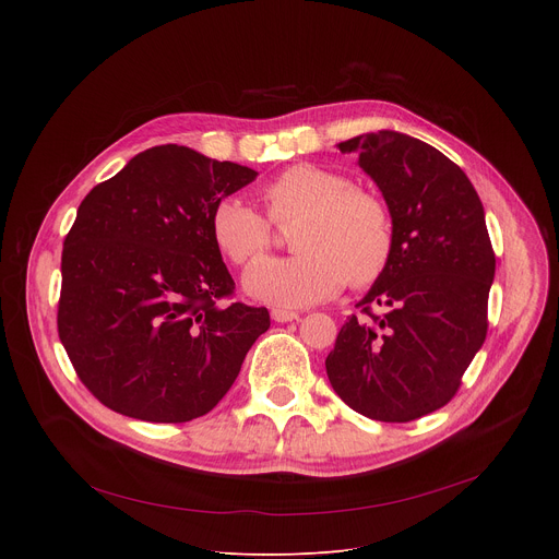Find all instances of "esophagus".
Here are the masks:
<instances>
[{"label":"esophagus","mask_w":559,"mask_h":559,"mask_svg":"<svg viewBox=\"0 0 559 559\" xmlns=\"http://www.w3.org/2000/svg\"><path fill=\"white\" fill-rule=\"evenodd\" d=\"M272 318L276 323H289V321H294V318H298V313L296 311H289V309H272Z\"/></svg>","instance_id":"esophagus-1"}]
</instances>
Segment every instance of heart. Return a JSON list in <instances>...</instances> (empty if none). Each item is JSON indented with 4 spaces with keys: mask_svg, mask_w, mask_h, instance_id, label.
Listing matches in <instances>:
<instances>
[{
    "mask_svg": "<svg viewBox=\"0 0 559 559\" xmlns=\"http://www.w3.org/2000/svg\"><path fill=\"white\" fill-rule=\"evenodd\" d=\"M259 194L273 222L295 221L290 247L297 252L246 274L243 287L252 298L305 307L336 296L345 283L365 289L386 272L393 223L384 201L371 190L349 186L347 177L330 168L296 164L263 183ZM269 222L243 201L223 199L212 212L210 229L218 252L248 267L271 247Z\"/></svg>",
    "mask_w": 559,
    "mask_h": 559,
    "instance_id": "1",
    "label": "heart"
}]
</instances>
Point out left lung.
Listing matches in <instances>:
<instances>
[{"label": "left lung", "instance_id": "obj_1", "mask_svg": "<svg viewBox=\"0 0 559 559\" xmlns=\"http://www.w3.org/2000/svg\"><path fill=\"white\" fill-rule=\"evenodd\" d=\"M338 147L380 188L393 254L356 305L360 316L341 328L328 376L354 412L412 423L451 401L487 338L496 254L485 207L451 158L420 139L380 130Z\"/></svg>", "mask_w": 559, "mask_h": 559}]
</instances>
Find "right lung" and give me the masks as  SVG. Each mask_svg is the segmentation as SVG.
Wrapping results in <instances>:
<instances>
[{
  "mask_svg": "<svg viewBox=\"0 0 559 559\" xmlns=\"http://www.w3.org/2000/svg\"><path fill=\"white\" fill-rule=\"evenodd\" d=\"M257 175L168 143L139 152L79 205L57 330L108 409L147 423L205 416L267 332L265 307L221 302L234 281L210 229L216 203Z\"/></svg>",
  "mask_w": 559,
  "mask_h": 559,
  "instance_id": "right-lung-1",
  "label": "right lung"
}]
</instances>
